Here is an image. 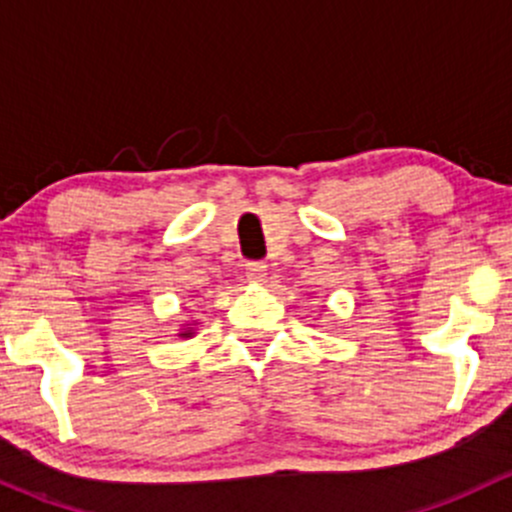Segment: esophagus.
<instances>
[{"label": "esophagus", "mask_w": 512, "mask_h": 512, "mask_svg": "<svg viewBox=\"0 0 512 512\" xmlns=\"http://www.w3.org/2000/svg\"><path fill=\"white\" fill-rule=\"evenodd\" d=\"M265 275H267V265H265V262H260V260L245 262V277H247V280L262 282V280H265Z\"/></svg>", "instance_id": "34e87169"}]
</instances>
